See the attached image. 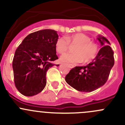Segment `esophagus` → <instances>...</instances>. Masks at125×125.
Instances as JSON below:
<instances>
[{
  "instance_id": "1",
  "label": "esophagus",
  "mask_w": 125,
  "mask_h": 125,
  "mask_svg": "<svg viewBox=\"0 0 125 125\" xmlns=\"http://www.w3.org/2000/svg\"><path fill=\"white\" fill-rule=\"evenodd\" d=\"M68 66H69V67L70 68H74V65H71V64H69Z\"/></svg>"
}]
</instances>
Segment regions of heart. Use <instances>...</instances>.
<instances>
[{"mask_svg":"<svg viewBox=\"0 0 125 125\" xmlns=\"http://www.w3.org/2000/svg\"><path fill=\"white\" fill-rule=\"evenodd\" d=\"M75 45L73 48L74 52H67L60 57L62 62L69 63L91 62L96 57L99 51L98 45L91 41L90 37L83 33H76L71 36L60 37L55 42V50L59 54L66 52L70 45Z\"/></svg>","mask_w":125,"mask_h":125,"instance_id":"obj_1","label":"heart"}]
</instances>
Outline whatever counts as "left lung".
I'll list each match as a JSON object with an SVG mask.
<instances>
[{"instance_id": "8db88e82", "label": "left lung", "mask_w": 125, "mask_h": 125, "mask_svg": "<svg viewBox=\"0 0 125 125\" xmlns=\"http://www.w3.org/2000/svg\"><path fill=\"white\" fill-rule=\"evenodd\" d=\"M102 46L95 59L88 65L75 66L65 77L66 83L73 88L81 92H91L106 82L110 71L114 65V51L105 37L97 38Z\"/></svg>"}]
</instances>
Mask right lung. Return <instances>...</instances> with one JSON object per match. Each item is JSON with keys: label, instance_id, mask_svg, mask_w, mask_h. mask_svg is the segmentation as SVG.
<instances>
[{"label": "right lung", "instance_id": "right-lung-1", "mask_svg": "<svg viewBox=\"0 0 125 125\" xmlns=\"http://www.w3.org/2000/svg\"><path fill=\"white\" fill-rule=\"evenodd\" d=\"M58 37L55 30H40L28 35L16 49L12 60L14 80L22 94L33 96L45 88L46 72L54 65L50 62L58 59L55 46Z\"/></svg>", "mask_w": 125, "mask_h": 125}]
</instances>
